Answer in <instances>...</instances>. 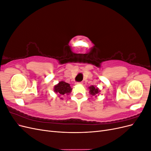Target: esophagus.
<instances>
[{"instance_id":"obj_1","label":"esophagus","mask_w":151,"mask_h":151,"mask_svg":"<svg viewBox=\"0 0 151 151\" xmlns=\"http://www.w3.org/2000/svg\"><path fill=\"white\" fill-rule=\"evenodd\" d=\"M76 84H83L82 82H79V83H76Z\"/></svg>"}]
</instances>
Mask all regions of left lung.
Segmentation results:
<instances>
[{
    "instance_id": "8db88e82",
    "label": "left lung",
    "mask_w": 151,
    "mask_h": 151,
    "mask_svg": "<svg viewBox=\"0 0 151 151\" xmlns=\"http://www.w3.org/2000/svg\"><path fill=\"white\" fill-rule=\"evenodd\" d=\"M88 89H89V94L91 96H95L96 97L97 96V95H99V93L101 92V91L99 90L98 87L95 86H91L89 87Z\"/></svg>"
}]
</instances>
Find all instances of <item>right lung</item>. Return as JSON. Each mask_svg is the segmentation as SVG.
<instances>
[{
    "instance_id": "1",
    "label": "right lung",
    "mask_w": 151,
    "mask_h": 151,
    "mask_svg": "<svg viewBox=\"0 0 151 151\" xmlns=\"http://www.w3.org/2000/svg\"><path fill=\"white\" fill-rule=\"evenodd\" d=\"M72 90V88H71L70 84L63 81L59 82L57 84H56L54 86V88H53L54 92L56 94H57V95H58L59 97L65 94L68 95L71 93ZM60 99H62L63 98H60Z\"/></svg>"
}]
</instances>
